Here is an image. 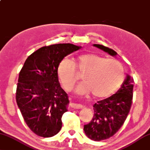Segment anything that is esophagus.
Listing matches in <instances>:
<instances>
[{"label": "esophagus", "instance_id": "1", "mask_svg": "<svg viewBox=\"0 0 150 150\" xmlns=\"http://www.w3.org/2000/svg\"><path fill=\"white\" fill-rule=\"evenodd\" d=\"M70 107L73 108V109H82L83 108V106L82 105H80V104H76V103H70Z\"/></svg>", "mask_w": 150, "mask_h": 150}]
</instances>
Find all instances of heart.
<instances>
[{
    "instance_id": "obj_1",
    "label": "heart",
    "mask_w": 150,
    "mask_h": 150,
    "mask_svg": "<svg viewBox=\"0 0 150 150\" xmlns=\"http://www.w3.org/2000/svg\"><path fill=\"white\" fill-rule=\"evenodd\" d=\"M74 68L83 72V82L75 90L78 95L91 93L95 97H107L117 91L124 78L123 66L115 59L93 54L81 55L73 62L64 57L57 66V74L67 91L72 89L77 80Z\"/></svg>"
}]
</instances>
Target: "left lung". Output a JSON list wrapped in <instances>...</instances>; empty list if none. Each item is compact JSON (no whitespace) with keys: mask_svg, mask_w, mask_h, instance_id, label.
Instances as JSON below:
<instances>
[{"mask_svg":"<svg viewBox=\"0 0 150 150\" xmlns=\"http://www.w3.org/2000/svg\"><path fill=\"white\" fill-rule=\"evenodd\" d=\"M110 56L115 57L114 50L99 44H93ZM133 79L127 74L121 88L116 93L93 105L94 116L92 121L84 125V131L87 137L94 141H101L116 133L127 117L133 98Z\"/></svg>","mask_w":150,"mask_h":150,"instance_id":"obj_1","label":"left lung"}]
</instances>
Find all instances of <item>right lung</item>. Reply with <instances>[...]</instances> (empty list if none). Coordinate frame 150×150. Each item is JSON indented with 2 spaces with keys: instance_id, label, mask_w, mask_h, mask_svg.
<instances>
[{
  "instance_id": "obj_1",
  "label": "right lung",
  "mask_w": 150,
  "mask_h": 150,
  "mask_svg": "<svg viewBox=\"0 0 150 150\" xmlns=\"http://www.w3.org/2000/svg\"><path fill=\"white\" fill-rule=\"evenodd\" d=\"M81 47L71 43L41 47L27 57L20 71L16 100L25 123L39 136L52 137L61 129L70 101L59 83L57 66Z\"/></svg>"
}]
</instances>
